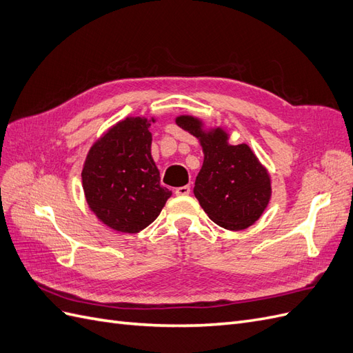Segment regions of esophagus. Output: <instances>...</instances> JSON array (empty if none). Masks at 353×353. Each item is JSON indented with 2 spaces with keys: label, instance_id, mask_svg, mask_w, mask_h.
I'll list each match as a JSON object with an SVG mask.
<instances>
[{
  "label": "esophagus",
  "instance_id": "obj_1",
  "mask_svg": "<svg viewBox=\"0 0 353 353\" xmlns=\"http://www.w3.org/2000/svg\"><path fill=\"white\" fill-rule=\"evenodd\" d=\"M175 194H176V196H188V194H190V187H188V185L178 187V188L175 190Z\"/></svg>",
  "mask_w": 353,
  "mask_h": 353
}]
</instances>
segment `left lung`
Returning a JSON list of instances; mask_svg holds the SVG:
<instances>
[{
    "label": "left lung",
    "instance_id": "obj_1",
    "mask_svg": "<svg viewBox=\"0 0 353 353\" xmlns=\"http://www.w3.org/2000/svg\"><path fill=\"white\" fill-rule=\"evenodd\" d=\"M175 122L196 137L205 159L196 176L194 196L216 225L240 231L249 228L268 208L272 196L271 175L245 144L230 143L222 126H206L191 114H179Z\"/></svg>",
    "mask_w": 353,
    "mask_h": 353
}]
</instances>
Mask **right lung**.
<instances>
[{"mask_svg":"<svg viewBox=\"0 0 353 353\" xmlns=\"http://www.w3.org/2000/svg\"><path fill=\"white\" fill-rule=\"evenodd\" d=\"M156 117L128 116L95 141L82 166L90 210L105 227L137 234L160 215L172 191L160 185L152 157L150 126Z\"/></svg>","mask_w":353,"mask_h":353,"instance_id":"add662e5","label":"right lung"}]
</instances>
